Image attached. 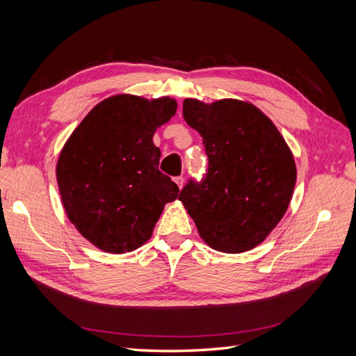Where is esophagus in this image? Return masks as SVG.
I'll use <instances>...</instances> for the list:
<instances>
[{"mask_svg":"<svg viewBox=\"0 0 356 356\" xmlns=\"http://www.w3.org/2000/svg\"><path fill=\"white\" fill-rule=\"evenodd\" d=\"M175 182L179 188H182V186H184V177H175Z\"/></svg>","mask_w":356,"mask_h":356,"instance_id":"1","label":"esophagus"}]
</instances>
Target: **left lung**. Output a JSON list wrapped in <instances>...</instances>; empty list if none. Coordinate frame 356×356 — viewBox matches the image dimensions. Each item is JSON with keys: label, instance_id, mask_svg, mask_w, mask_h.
Masks as SVG:
<instances>
[{"label": "left lung", "instance_id": "left-lung-1", "mask_svg": "<svg viewBox=\"0 0 356 356\" xmlns=\"http://www.w3.org/2000/svg\"><path fill=\"white\" fill-rule=\"evenodd\" d=\"M182 115L203 138L208 170L190 178L178 199L213 250H251L288 209L297 177L293 153L270 118L251 104L186 99Z\"/></svg>", "mask_w": 356, "mask_h": 356}]
</instances>
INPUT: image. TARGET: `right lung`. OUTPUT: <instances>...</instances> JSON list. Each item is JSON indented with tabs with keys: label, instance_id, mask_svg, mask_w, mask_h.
I'll return each instance as SVG.
<instances>
[{
	"label": "right lung",
	"instance_id": "add662e5",
	"mask_svg": "<svg viewBox=\"0 0 356 356\" xmlns=\"http://www.w3.org/2000/svg\"><path fill=\"white\" fill-rule=\"evenodd\" d=\"M177 102L117 95L84 117L63 147L56 177L77 230L102 251L123 254L145 243L178 186L159 170L156 129Z\"/></svg>",
	"mask_w": 356,
	"mask_h": 356
}]
</instances>
